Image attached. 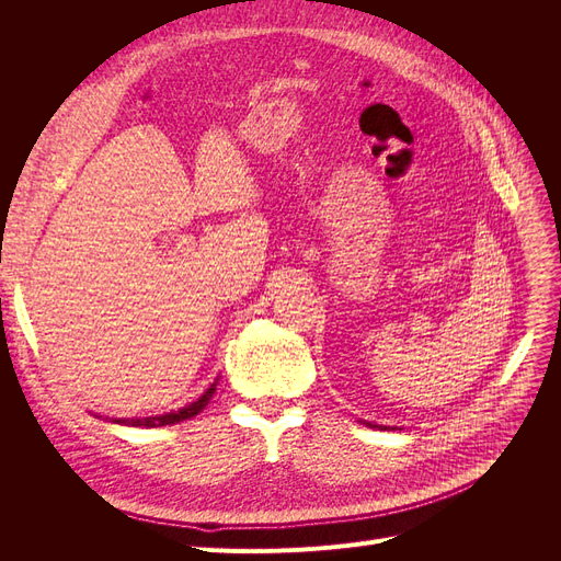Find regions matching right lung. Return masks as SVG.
I'll return each mask as SVG.
<instances>
[{"label":"right lung","mask_w":561,"mask_h":561,"mask_svg":"<svg viewBox=\"0 0 561 561\" xmlns=\"http://www.w3.org/2000/svg\"><path fill=\"white\" fill-rule=\"evenodd\" d=\"M215 386H217V383H213V386L206 390V393H203L196 402L182 407V410H178V412L161 414V416H147V419H122V421H116V423H126V426L159 428V426H171V423H178V421H184V419H192V416H196V414L203 410V407H206V404L210 402V398H213V393H215Z\"/></svg>","instance_id":"obj_1"}]
</instances>
